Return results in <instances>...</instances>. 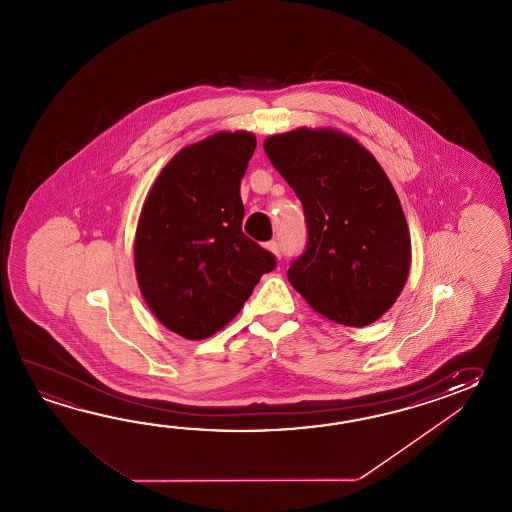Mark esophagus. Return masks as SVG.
Instances as JSON below:
<instances>
[{
	"label": "esophagus",
	"instance_id": "34e87169",
	"mask_svg": "<svg viewBox=\"0 0 512 512\" xmlns=\"http://www.w3.org/2000/svg\"><path fill=\"white\" fill-rule=\"evenodd\" d=\"M265 249H267V251H271L276 258H280V256H282V254H280V245H278L276 241H269V243L265 245Z\"/></svg>",
	"mask_w": 512,
	"mask_h": 512
}]
</instances>
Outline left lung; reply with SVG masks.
<instances>
[{
    "instance_id": "left-lung-1",
    "label": "left lung",
    "mask_w": 512,
    "mask_h": 512,
    "mask_svg": "<svg viewBox=\"0 0 512 512\" xmlns=\"http://www.w3.org/2000/svg\"><path fill=\"white\" fill-rule=\"evenodd\" d=\"M263 150L304 207L307 247L289 282L327 320L370 326L399 298L412 261L388 175L362 144L331 128L271 135Z\"/></svg>"
}]
</instances>
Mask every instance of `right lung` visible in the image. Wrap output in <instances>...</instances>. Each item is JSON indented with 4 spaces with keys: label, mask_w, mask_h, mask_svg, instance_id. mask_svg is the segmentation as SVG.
<instances>
[{
    "label": "right lung",
    "mask_w": 512,
    "mask_h": 512,
    "mask_svg": "<svg viewBox=\"0 0 512 512\" xmlns=\"http://www.w3.org/2000/svg\"><path fill=\"white\" fill-rule=\"evenodd\" d=\"M256 150L249 131L190 144L155 179L135 232V272L155 318L203 340L241 311L276 260L241 230V177Z\"/></svg>",
    "instance_id": "1"
}]
</instances>
